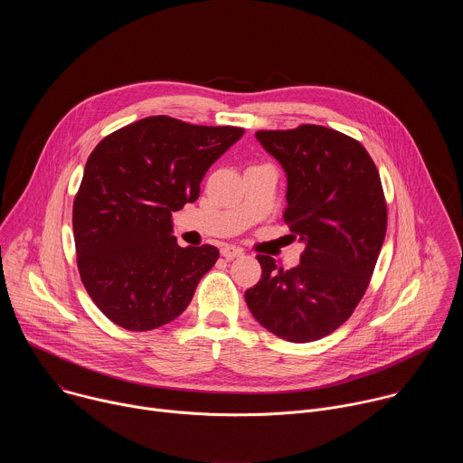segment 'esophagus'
I'll return each mask as SVG.
<instances>
[{
	"instance_id": "esophagus-1",
	"label": "esophagus",
	"mask_w": 463,
	"mask_h": 463,
	"mask_svg": "<svg viewBox=\"0 0 463 463\" xmlns=\"http://www.w3.org/2000/svg\"><path fill=\"white\" fill-rule=\"evenodd\" d=\"M241 254H243V250H241L240 247H236V245H223V247H222V256L227 258V260L238 258V256H241Z\"/></svg>"
}]
</instances>
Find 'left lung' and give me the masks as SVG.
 <instances>
[{"label":"left lung","instance_id":"left-lung-1","mask_svg":"<svg viewBox=\"0 0 463 463\" xmlns=\"http://www.w3.org/2000/svg\"><path fill=\"white\" fill-rule=\"evenodd\" d=\"M256 139L286 172L284 222L306 247L289 271L258 254L261 279L245 302L277 337L311 343L345 324L370 284L386 232L379 172L359 141L324 126L260 129Z\"/></svg>","mask_w":463,"mask_h":463}]
</instances>
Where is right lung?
Here are the masks:
<instances>
[{"instance_id": "1", "label": "right lung", "mask_w": 463, "mask_h": 463, "mask_svg": "<svg viewBox=\"0 0 463 463\" xmlns=\"http://www.w3.org/2000/svg\"><path fill=\"white\" fill-rule=\"evenodd\" d=\"M243 128L146 117L91 152L73 203L82 284L97 307L129 332L177 318L213 269L214 245L179 247L172 213L200 197L207 170Z\"/></svg>"}]
</instances>
